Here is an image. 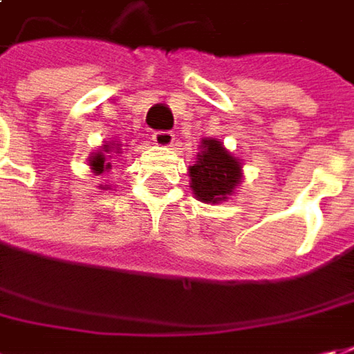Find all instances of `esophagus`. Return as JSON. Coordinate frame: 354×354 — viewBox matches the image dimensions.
<instances>
[{
  "label": "esophagus",
  "mask_w": 354,
  "mask_h": 354,
  "mask_svg": "<svg viewBox=\"0 0 354 354\" xmlns=\"http://www.w3.org/2000/svg\"><path fill=\"white\" fill-rule=\"evenodd\" d=\"M152 140H154V145L160 148H168L172 147V142H174V134L168 131H156L152 134Z\"/></svg>",
  "instance_id": "esophagus-1"
}]
</instances>
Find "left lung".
<instances>
[{"mask_svg": "<svg viewBox=\"0 0 354 354\" xmlns=\"http://www.w3.org/2000/svg\"><path fill=\"white\" fill-rule=\"evenodd\" d=\"M241 182V162L216 138H204L196 164L190 166V188L200 202H225Z\"/></svg>", "mask_w": 354, "mask_h": 354, "instance_id": "1", "label": "left lung"}]
</instances>
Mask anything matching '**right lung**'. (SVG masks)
<instances>
[{
    "mask_svg": "<svg viewBox=\"0 0 354 354\" xmlns=\"http://www.w3.org/2000/svg\"><path fill=\"white\" fill-rule=\"evenodd\" d=\"M118 152V145L116 142H104L100 150L97 152H93V156L88 158V166H91V170L95 172V176H100V174H104V172H109L111 170V162L106 158V154H111V152ZM120 154V152H118ZM100 190H109V186H99Z\"/></svg>",
    "mask_w": 354,
    "mask_h": 354,
    "instance_id": "1",
    "label": "right lung"
}]
</instances>
